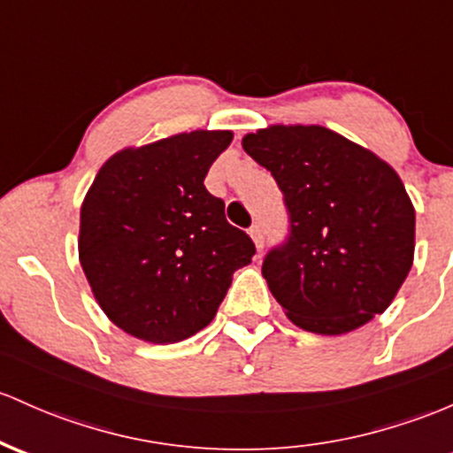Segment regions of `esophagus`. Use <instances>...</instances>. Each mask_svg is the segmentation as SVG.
Segmentation results:
<instances>
[{
    "label": "esophagus",
    "mask_w": 453,
    "mask_h": 453,
    "mask_svg": "<svg viewBox=\"0 0 453 453\" xmlns=\"http://www.w3.org/2000/svg\"><path fill=\"white\" fill-rule=\"evenodd\" d=\"M250 236L253 238V242H256L257 251H262V247H265V232H262L260 223H253L250 227Z\"/></svg>",
    "instance_id": "1"
}]
</instances>
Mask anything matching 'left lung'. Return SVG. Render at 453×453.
<instances>
[{
    "label": "left lung",
    "instance_id": "1",
    "mask_svg": "<svg viewBox=\"0 0 453 453\" xmlns=\"http://www.w3.org/2000/svg\"><path fill=\"white\" fill-rule=\"evenodd\" d=\"M242 148L271 172L288 208V238L262 265L286 316L342 335L382 314L415 251V208L394 167L316 124L260 128Z\"/></svg>",
    "mask_w": 453,
    "mask_h": 453
}]
</instances>
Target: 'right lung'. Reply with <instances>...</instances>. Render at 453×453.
<instances>
[{"label":"right lung","mask_w":453,"mask_h":453,"mask_svg":"<svg viewBox=\"0 0 453 453\" xmlns=\"http://www.w3.org/2000/svg\"><path fill=\"white\" fill-rule=\"evenodd\" d=\"M230 131H193L113 154L81 203L79 260L94 299L128 335L173 344L211 325L256 245L203 178Z\"/></svg>","instance_id":"right-lung-1"}]
</instances>
